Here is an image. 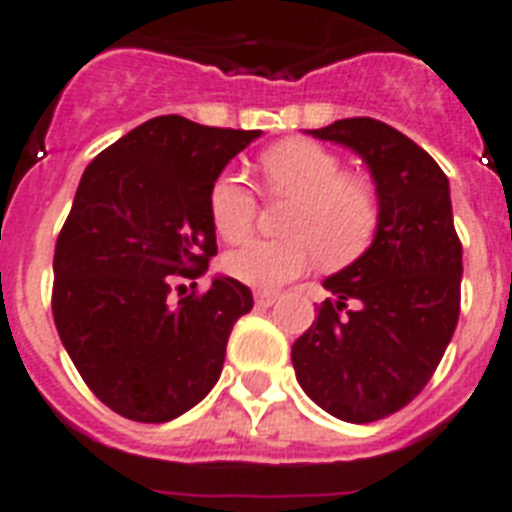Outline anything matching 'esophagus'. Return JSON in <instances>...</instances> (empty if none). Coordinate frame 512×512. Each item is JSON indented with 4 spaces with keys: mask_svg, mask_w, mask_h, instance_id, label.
Here are the masks:
<instances>
[{
    "mask_svg": "<svg viewBox=\"0 0 512 512\" xmlns=\"http://www.w3.org/2000/svg\"><path fill=\"white\" fill-rule=\"evenodd\" d=\"M278 294L276 291H257L255 294V302L260 304V307H270V304H276Z\"/></svg>",
    "mask_w": 512,
    "mask_h": 512,
    "instance_id": "34e87169",
    "label": "esophagus"
}]
</instances>
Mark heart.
<instances>
[{"label":"heart","mask_w":512,"mask_h":512,"mask_svg":"<svg viewBox=\"0 0 512 512\" xmlns=\"http://www.w3.org/2000/svg\"><path fill=\"white\" fill-rule=\"evenodd\" d=\"M265 190L291 197L286 239H252L223 255V270L255 289H278L302 276L320 255L338 265L359 255L375 236L380 208L369 182L346 174L333 150L307 140L276 145L260 161ZM208 213L226 242H239L257 218V195L239 171H221L210 184Z\"/></svg>","instance_id":"obj_1"}]
</instances>
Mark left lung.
Wrapping results in <instances>:
<instances>
[{
	"label": "left lung",
	"mask_w": 512,
	"mask_h": 512,
	"mask_svg": "<svg viewBox=\"0 0 512 512\" xmlns=\"http://www.w3.org/2000/svg\"><path fill=\"white\" fill-rule=\"evenodd\" d=\"M309 132L362 156L380 221L372 247L325 281L333 299L296 338L291 362L320 409L369 424L401 411L435 375L461 315L463 247L448 176L414 140L369 117Z\"/></svg>",
	"instance_id": "1"
}]
</instances>
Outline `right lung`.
<instances>
[{
	"label": "right lung",
	"instance_id": "obj_1",
	"mask_svg": "<svg viewBox=\"0 0 512 512\" xmlns=\"http://www.w3.org/2000/svg\"><path fill=\"white\" fill-rule=\"evenodd\" d=\"M257 135L156 117L80 179L54 249L51 312L85 385L124 419H176L221 377L231 328L255 302L236 278L205 291L195 278L218 252L210 184Z\"/></svg>",
	"mask_w": 512,
	"mask_h": 512
}]
</instances>
